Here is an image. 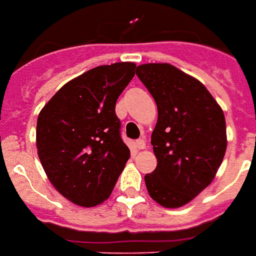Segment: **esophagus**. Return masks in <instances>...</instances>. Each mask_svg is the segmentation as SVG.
Listing matches in <instances>:
<instances>
[{
	"label": "esophagus",
	"mask_w": 256,
	"mask_h": 256,
	"mask_svg": "<svg viewBox=\"0 0 256 256\" xmlns=\"http://www.w3.org/2000/svg\"><path fill=\"white\" fill-rule=\"evenodd\" d=\"M145 142H146V141H145V138H138V142H136V145H138V149H144L145 148Z\"/></svg>",
	"instance_id": "1"
}]
</instances>
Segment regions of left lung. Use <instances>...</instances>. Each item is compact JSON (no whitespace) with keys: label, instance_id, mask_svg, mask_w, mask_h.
I'll return each instance as SVG.
<instances>
[{"label":"left lung","instance_id":"left-lung-1","mask_svg":"<svg viewBox=\"0 0 256 256\" xmlns=\"http://www.w3.org/2000/svg\"><path fill=\"white\" fill-rule=\"evenodd\" d=\"M136 75L158 111L150 140L157 166L145 174V185L157 204L180 208L210 185L222 164L224 111L201 82L172 64H141Z\"/></svg>","mask_w":256,"mask_h":256}]
</instances>
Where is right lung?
<instances>
[{
    "instance_id": "1",
    "label": "right lung",
    "mask_w": 256,
    "mask_h": 256,
    "mask_svg": "<svg viewBox=\"0 0 256 256\" xmlns=\"http://www.w3.org/2000/svg\"><path fill=\"white\" fill-rule=\"evenodd\" d=\"M134 68L130 62L95 67L66 83L40 112V164L55 189L76 205L107 200L130 157L115 107Z\"/></svg>"
}]
</instances>
